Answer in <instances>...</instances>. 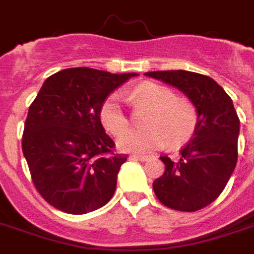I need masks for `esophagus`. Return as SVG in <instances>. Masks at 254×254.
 <instances>
[{
    "label": "esophagus",
    "instance_id": "obj_1",
    "mask_svg": "<svg viewBox=\"0 0 254 254\" xmlns=\"http://www.w3.org/2000/svg\"><path fill=\"white\" fill-rule=\"evenodd\" d=\"M130 159L145 162V160H148V156H147V155H132V156H130Z\"/></svg>",
    "mask_w": 254,
    "mask_h": 254
}]
</instances>
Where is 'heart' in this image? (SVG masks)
Here are the masks:
<instances>
[{
  "label": "heart",
  "mask_w": 254,
  "mask_h": 254,
  "mask_svg": "<svg viewBox=\"0 0 254 254\" xmlns=\"http://www.w3.org/2000/svg\"><path fill=\"white\" fill-rule=\"evenodd\" d=\"M129 99L152 107L145 118L144 129L127 130L129 127L121 94L109 95L100 106L102 125L114 136L127 132L118 138V147L125 152L148 154L166 145L178 147L188 143L194 134L198 124L196 107L189 100L177 98L176 94L160 84L143 83L133 89Z\"/></svg>",
  "instance_id": "b5f03b06"
}]
</instances>
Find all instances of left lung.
Segmentation results:
<instances>
[{"label": "left lung", "instance_id": "1", "mask_svg": "<svg viewBox=\"0 0 254 254\" xmlns=\"http://www.w3.org/2000/svg\"><path fill=\"white\" fill-rule=\"evenodd\" d=\"M145 74L182 91L198 114L196 132L181 149L180 160L160 156L166 170L154 181L155 194L171 209H202L223 191L237 165L240 118L233 100L215 80L200 73L158 70Z\"/></svg>", "mask_w": 254, "mask_h": 254}]
</instances>
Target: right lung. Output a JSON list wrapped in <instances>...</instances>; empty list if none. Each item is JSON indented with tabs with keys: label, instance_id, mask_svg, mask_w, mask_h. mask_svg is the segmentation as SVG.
Returning <instances> with one entry per match:
<instances>
[{
	"label": "right lung",
	"instance_id": "right-lung-1",
	"mask_svg": "<svg viewBox=\"0 0 254 254\" xmlns=\"http://www.w3.org/2000/svg\"><path fill=\"white\" fill-rule=\"evenodd\" d=\"M133 76L69 67L47 77L31 103L21 148L36 190L54 208L83 215L110 201L127 155L116 154L99 111Z\"/></svg>",
	"mask_w": 254,
	"mask_h": 254
}]
</instances>
